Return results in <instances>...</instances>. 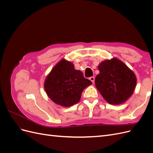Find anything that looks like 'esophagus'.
<instances>
[{
  "mask_svg": "<svg viewBox=\"0 0 153 153\" xmlns=\"http://www.w3.org/2000/svg\"><path fill=\"white\" fill-rule=\"evenodd\" d=\"M89 80H90L92 83H94V76L90 77V78H89Z\"/></svg>",
  "mask_w": 153,
  "mask_h": 153,
  "instance_id": "obj_1",
  "label": "esophagus"
}]
</instances>
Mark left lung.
I'll return each mask as SVG.
<instances>
[{"label":"left lung","instance_id":"8db88e82","mask_svg":"<svg viewBox=\"0 0 153 153\" xmlns=\"http://www.w3.org/2000/svg\"><path fill=\"white\" fill-rule=\"evenodd\" d=\"M98 69L100 74L96 77V87L108 103L122 104L130 98L135 90L137 78L126 64L114 58L101 62Z\"/></svg>","mask_w":153,"mask_h":153}]
</instances>
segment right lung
Here are the masks:
<instances>
[{
	"label": "right lung",
	"instance_id": "right-lung-1",
	"mask_svg": "<svg viewBox=\"0 0 153 153\" xmlns=\"http://www.w3.org/2000/svg\"><path fill=\"white\" fill-rule=\"evenodd\" d=\"M91 84L92 82L76 70L72 62L62 59L47 76L44 87L54 103L68 107L79 102L82 91Z\"/></svg>",
	"mask_w": 153,
	"mask_h": 153
}]
</instances>
